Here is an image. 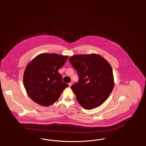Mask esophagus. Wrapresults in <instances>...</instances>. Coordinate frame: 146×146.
Listing matches in <instances>:
<instances>
[{"instance_id":"1","label":"esophagus","mask_w":146,"mask_h":146,"mask_svg":"<svg viewBox=\"0 0 146 146\" xmlns=\"http://www.w3.org/2000/svg\"><path fill=\"white\" fill-rule=\"evenodd\" d=\"M72 84H73V82H70V83L68 84V85H69V86L70 87V86L72 85Z\"/></svg>"}]
</instances>
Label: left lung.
Wrapping results in <instances>:
<instances>
[{
    "label": "left lung",
    "instance_id": "1",
    "mask_svg": "<svg viewBox=\"0 0 146 146\" xmlns=\"http://www.w3.org/2000/svg\"><path fill=\"white\" fill-rule=\"evenodd\" d=\"M69 61L79 78L78 82L70 87L78 102L87 110L103 104L114 87L110 64L96 54L76 55L70 57Z\"/></svg>",
    "mask_w": 146,
    "mask_h": 146
}]
</instances>
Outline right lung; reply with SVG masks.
Here are the masks:
<instances>
[{
  "mask_svg": "<svg viewBox=\"0 0 146 146\" xmlns=\"http://www.w3.org/2000/svg\"><path fill=\"white\" fill-rule=\"evenodd\" d=\"M67 58L68 56L42 53L27 65L24 73V86L35 103L44 106L52 105L68 86L62 82L58 72Z\"/></svg>",
  "mask_w": 146,
  "mask_h": 146,
  "instance_id": "right-lung-1",
  "label": "right lung"
}]
</instances>
